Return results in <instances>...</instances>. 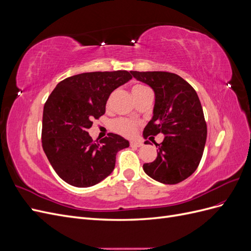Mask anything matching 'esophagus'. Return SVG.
<instances>
[{"instance_id": "1", "label": "esophagus", "mask_w": 251, "mask_h": 251, "mask_svg": "<svg viewBox=\"0 0 251 251\" xmlns=\"http://www.w3.org/2000/svg\"><path fill=\"white\" fill-rule=\"evenodd\" d=\"M130 146L131 147H136V148H140L143 146L142 141H138V140H132L130 141Z\"/></svg>"}]
</instances>
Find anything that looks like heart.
Instances as JSON below:
<instances>
[{
  "label": "heart",
  "instance_id": "1",
  "mask_svg": "<svg viewBox=\"0 0 251 251\" xmlns=\"http://www.w3.org/2000/svg\"><path fill=\"white\" fill-rule=\"evenodd\" d=\"M141 89H146V87L143 86H135L132 90V92L137 90H141ZM138 123L135 120L132 119H127V118H118L115 119L112 123V128L115 132L126 136V137H131L136 132V128H137Z\"/></svg>",
  "mask_w": 251,
  "mask_h": 251
}]
</instances>
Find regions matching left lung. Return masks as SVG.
I'll use <instances>...</instances> for the list:
<instances>
[{"label":"left lung","mask_w":251,"mask_h":251,"mask_svg":"<svg viewBox=\"0 0 251 251\" xmlns=\"http://www.w3.org/2000/svg\"><path fill=\"white\" fill-rule=\"evenodd\" d=\"M131 73L155 93L153 117L144 127L143 137L164 135L160 144L155 143L157 158L144 163L143 171L160 183L177 184L198 168L206 142L207 126L199 97L186 80L175 73Z\"/></svg>","instance_id":"obj_1"}]
</instances>
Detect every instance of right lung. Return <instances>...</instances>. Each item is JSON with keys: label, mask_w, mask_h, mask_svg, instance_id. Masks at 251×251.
Segmentation results:
<instances>
[{"label": "right lung", "mask_w": 251, "mask_h": 251, "mask_svg": "<svg viewBox=\"0 0 251 251\" xmlns=\"http://www.w3.org/2000/svg\"><path fill=\"white\" fill-rule=\"evenodd\" d=\"M132 78L126 70L88 72L57 83L44 105L42 144L53 170L68 184L90 187L115 168L118 151L130 143L110 133L95 143L87 132L105 112L110 94Z\"/></svg>", "instance_id": "right-lung-1"}]
</instances>
